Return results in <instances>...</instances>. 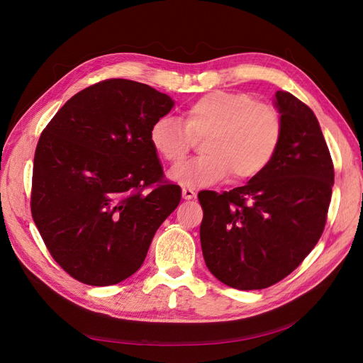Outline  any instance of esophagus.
<instances>
[{
    "label": "esophagus",
    "instance_id": "obj_1",
    "mask_svg": "<svg viewBox=\"0 0 363 363\" xmlns=\"http://www.w3.org/2000/svg\"><path fill=\"white\" fill-rule=\"evenodd\" d=\"M196 196H197V193L194 191V189H191V188H182V197H184V200H193V199H196Z\"/></svg>",
    "mask_w": 363,
    "mask_h": 363
}]
</instances>
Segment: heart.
<instances>
[{"instance_id":"b5f03b06","label":"heart","mask_w":363,"mask_h":363,"mask_svg":"<svg viewBox=\"0 0 363 363\" xmlns=\"http://www.w3.org/2000/svg\"><path fill=\"white\" fill-rule=\"evenodd\" d=\"M279 111L257 101L250 94L213 91L184 111V123L160 118L150 128V143L157 155L175 164L206 138V155L169 172L170 179L184 186H203L223 181L257 177L269 166L282 138Z\"/></svg>"}]
</instances>
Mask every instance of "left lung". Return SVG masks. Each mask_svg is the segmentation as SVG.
Returning a JSON list of instances; mask_svg holds the SVG:
<instances>
[{
  "label": "left lung",
  "mask_w": 363,
  "mask_h": 363,
  "mask_svg": "<svg viewBox=\"0 0 363 363\" xmlns=\"http://www.w3.org/2000/svg\"><path fill=\"white\" fill-rule=\"evenodd\" d=\"M282 138L269 166L244 186L199 193L206 266L237 290L268 289L290 275L327 222L334 164L315 113L277 91Z\"/></svg>",
  "instance_id": "8db88e82"
}]
</instances>
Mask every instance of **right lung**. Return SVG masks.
<instances>
[{
	"mask_svg": "<svg viewBox=\"0 0 363 363\" xmlns=\"http://www.w3.org/2000/svg\"><path fill=\"white\" fill-rule=\"evenodd\" d=\"M175 101L145 84L107 79L55 113L38 141L30 211L52 259L95 287L135 274L181 201L163 179L150 128Z\"/></svg>",
	"mask_w": 363,
	"mask_h": 363,
	"instance_id": "1",
	"label": "right lung"
}]
</instances>
